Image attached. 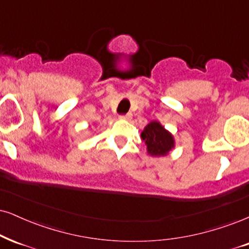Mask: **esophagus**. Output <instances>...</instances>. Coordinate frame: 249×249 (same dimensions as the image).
<instances>
[{"label": "esophagus", "mask_w": 249, "mask_h": 249, "mask_svg": "<svg viewBox=\"0 0 249 249\" xmlns=\"http://www.w3.org/2000/svg\"><path fill=\"white\" fill-rule=\"evenodd\" d=\"M131 118H133V114H131V113H127V114H125V115H122L121 116V119L128 120V121H129V120H131Z\"/></svg>", "instance_id": "esophagus-1"}]
</instances>
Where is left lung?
Listing matches in <instances>:
<instances>
[{"label":"left lung","mask_w":249,"mask_h":249,"mask_svg":"<svg viewBox=\"0 0 249 249\" xmlns=\"http://www.w3.org/2000/svg\"><path fill=\"white\" fill-rule=\"evenodd\" d=\"M141 139L146 145V152L151 157L167 156L176 146V140L159 121H151L144 127Z\"/></svg>","instance_id":"8db88e82"}]
</instances>
